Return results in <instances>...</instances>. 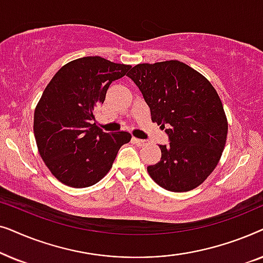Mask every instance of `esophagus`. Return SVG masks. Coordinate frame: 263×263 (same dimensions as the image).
Instances as JSON below:
<instances>
[{
    "label": "esophagus",
    "instance_id": "34e87169",
    "mask_svg": "<svg viewBox=\"0 0 263 263\" xmlns=\"http://www.w3.org/2000/svg\"><path fill=\"white\" fill-rule=\"evenodd\" d=\"M133 142L135 143V145L138 146H145L146 145V141L145 140H141V139H136V138H133Z\"/></svg>",
    "mask_w": 263,
    "mask_h": 263
}]
</instances>
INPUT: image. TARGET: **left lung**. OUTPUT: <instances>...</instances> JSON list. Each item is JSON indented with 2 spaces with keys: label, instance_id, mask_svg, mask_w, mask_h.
I'll return each mask as SVG.
<instances>
[{
  "label": "left lung",
  "instance_id": "left-lung-1",
  "mask_svg": "<svg viewBox=\"0 0 263 263\" xmlns=\"http://www.w3.org/2000/svg\"><path fill=\"white\" fill-rule=\"evenodd\" d=\"M149 106L152 121L165 129L168 145L147 171L170 192H189L212 174L228 136V121L211 82L179 61L141 63L127 74Z\"/></svg>",
  "mask_w": 263,
  "mask_h": 263
}]
</instances>
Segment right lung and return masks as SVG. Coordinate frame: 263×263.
<instances>
[{"mask_svg":"<svg viewBox=\"0 0 263 263\" xmlns=\"http://www.w3.org/2000/svg\"><path fill=\"white\" fill-rule=\"evenodd\" d=\"M130 69L99 56L71 61L53 75L34 111L39 154L60 182L73 188L96 184L112 166L128 132L105 133L93 121L111 82Z\"/></svg>","mask_w":263,"mask_h":263,"instance_id":"1","label":"right lung"}]
</instances>
